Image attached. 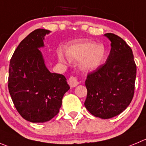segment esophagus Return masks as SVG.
I'll return each mask as SVG.
<instances>
[{
  "mask_svg": "<svg viewBox=\"0 0 146 146\" xmlns=\"http://www.w3.org/2000/svg\"><path fill=\"white\" fill-rule=\"evenodd\" d=\"M68 84L70 85V87L73 88V87H76V86L79 84V81H78V79L76 77L71 76L68 80Z\"/></svg>",
  "mask_w": 146,
  "mask_h": 146,
  "instance_id": "1",
  "label": "esophagus"
}]
</instances>
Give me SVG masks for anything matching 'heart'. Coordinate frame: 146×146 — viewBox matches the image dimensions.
Returning a JSON list of instances; mask_svg holds the SVG:
<instances>
[{
	"label": "heart",
	"instance_id": "heart-1",
	"mask_svg": "<svg viewBox=\"0 0 146 146\" xmlns=\"http://www.w3.org/2000/svg\"><path fill=\"white\" fill-rule=\"evenodd\" d=\"M66 55L72 62H81V68L85 71H94L105 61L107 48L104 44L92 41H78L67 47ZM58 58L60 61H65L62 53H58Z\"/></svg>",
	"mask_w": 146,
	"mask_h": 146
}]
</instances>
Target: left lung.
Wrapping results in <instances>:
<instances>
[{
    "mask_svg": "<svg viewBox=\"0 0 146 146\" xmlns=\"http://www.w3.org/2000/svg\"><path fill=\"white\" fill-rule=\"evenodd\" d=\"M111 50L104 64L87 76L84 105L94 116L110 119L122 113L134 95L136 65L132 49L117 35L105 34Z\"/></svg>",
    "mask_w": 146,
    "mask_h": 146,
    "instance_id": "obj_1",
    "label": "left lung"
}]
</instances>
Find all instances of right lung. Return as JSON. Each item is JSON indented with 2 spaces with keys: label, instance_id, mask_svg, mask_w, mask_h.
<instances>
[{
  "label": "right lung",
  "instance_id": "add662e5",
  "mask_svg": "<svg viewBox=\"0 0 146 146\" xmlns=\"http://www.w3.org/2000/svg\"><path fill=\"white\" fill-rule=\"evenodd\" d=\"M50 31L37 29L26 36L10 61L9 90L18 112L31 122L52 119L70 88L65 76L50 72L39 50Z\"/></svg>",
  "mask_w": 146,
  "mask_h": 146
}]
</instances>
